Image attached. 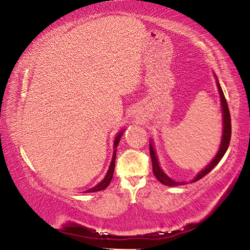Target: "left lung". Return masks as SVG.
I'll return each instance as SVG.
<instances>
[{
	"label": "left lung",
	"mask_w": 250,
	"mask_h": 250,
	"mask_svg": "<svg viewBox=\"0 0 250 250\" xmlns=\"http://www.w3.org/2000/svg\"><path fill=\"white\" fill-rule=\"evenodd\" d=\"M217 87H219V92H220V96H221V103H222V110H223V137H222L221 146H220L219 152H217V154H216V156L214 157V160H213L210 163V164H208L202 171L199 172L196 178L192 180L193 183H194V181L200 180L202 177H204L207 174H208V172H210L213 168H214V167L217 165V163H219L222 160V157L224 156V154H225L226 151H228L229 145L230 135H232V122H230L229 109L228 102H226L224 93L221 88L219 82H217ZM149 155H151V158H152V166H153L154 176H155L156 178L160 180L163 185H165V186L185 185V183H177V181L171 180L169 177H167L165 175V172L161 169L160 165H158L155 152H154V148H153L151 143H149Z\"/></svg>",
	"instance_id": "8db88e82"
}]
</instances>
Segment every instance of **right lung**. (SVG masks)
I'll use <instances>...</instances> for the list:
<instances>
[{"label":"right lung","instance_id":"add662e5","mask_svg":"<svg viewBox=\"0 0 250 250\" xmlns=\"http://www.w3.org/2000/svg\"><path fill=\"white\" fill-rule=\"evenodd\" d=\"M124 132H120L119 134L117 135L116 137V140H115V151H113V155H112V160H111V163H110V166H109V169H108L107 171V175L105 178H104V180H102L101 183H99L97 186H95V187H93L92 189H88L87 191L86 192H96V191H101V190H104L106 189L108 186H109L110 181L112 179L113 177V170H115V163H116V152H117V145L119 144V141L121 139V135Z\"/></svg>","mask_w":250,"mask_h":250}]
</instances>
